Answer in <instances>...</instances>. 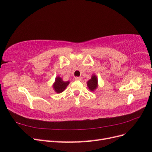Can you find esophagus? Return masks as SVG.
Instances as JSON below:
<instances>
[{
	"label": "esophagus",
	"mask_w": 152,
	"mask_h": 152,
	"mask_svg": "<svg viewBox=\"0 0 152 152\" xmlns=\"http://www.w3.org/2000/svg\"><path fill=\"white\" fill-rule=\"evenodd\" d=\"M82 79V78L81 77H76L75 78V80H81Z\"/></svg>",
	"instance_id": "34e87169"
}]
</instances>
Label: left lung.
I'll use <instances>...</instances> for the list:
<instances>
[{
  "instance_id": "8db88e82",
  "label": "left lung",
  "mask_w": 152,
  "mask_h": 152,
  "mask_svg": "<svg viewBox=\"0 0 152 152\" xmlns=\"http://www.w3.org/2000/svg\"><path fill=\"white\" fill-rule=\"evenodd\" d=\"M87 85L90 91H94L98 87V79L96 75H93L91 79L87 82Z\"/></svg>"
}]
</instances>
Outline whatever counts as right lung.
I'll return each instance as SVG.
<instances>
[{
	"label": "right lung",
	"instance_id": "right-lung-1",
	"mask_svg": "<svg viewBox=\"0 0 152 152\" xmlns=\"http://www.w3.org/2000/svg\"><path fill=\"white\" fill-rule=\"evenodd\" d=\"M70 82L63 81L60 77H57L55 79V82L53 84V88L55 92L57 93H61L65 90L66 87L68 86Z\"/></svg>",
	"mask_w": 152,
	"mask_h": 152
}]
</instances>
